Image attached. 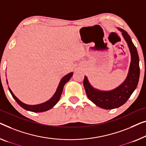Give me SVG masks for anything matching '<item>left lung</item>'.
I'll return each instance as SVG.
<instances>
[{
	"label": "left lung",
	"instance_id": "left-lung-1",
	"mask_svg": "<svg viewBox=\"0 0 146 146\" xmlns=\"http://www.w3.org/2000/svg\"><path fill=\"white\" fill-rule=\"evenodd\" d=\"M122 33L123 38L129 48L131 61L127 77L123 83L111 90H100L93 87L88 78L84 76L83 85L88 99L98 107L105 110L119 108L125 104L136 88L140 77L139 56L136 48L127 32L117 28Z\"/></svg>",
	"mask_w": 146,
	"mask_h": 146
}]
</instances>
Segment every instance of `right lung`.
Returning a JSON list of instances; mask_svg holds the SVG:
<instances>
[{
	"label": "right lung",
	"mask_w": 146,
	"mask_h": 146,
	"mask_svg": "<svg viewBox=\"0 0 146 146\" xmlns=\"http://www.w3.org/2000/svg\"><path fill=\"white\" fill-rule=\"evenodd\" d=\"M73 74V72L69 73L66 76H64V77L61 79L59 83V85L58 86L57 90H56L55 94H54L53 96H52L50 99L48 100L46 102H44V103L37 104V105H27V104L23 103L22 102L19 100L16 96L14 94V93L12 92V91L11 90V89L10 88H8V89H9V91L11 93V94H12V97L14 98L17 103L18 104L21 108L25 109V110L29 111L36 112V113L46 111L50 110L51 108H53L54 106L58 103V101L60 100L61 95H62V93L63 91V88H64V86L65 84H66V82H68L69 80L71 79V77H72ZM6 82H7V84H8L7 80H6Z\"/></svg>",
	"instance_id": "obj_1"
}]
</instances>
